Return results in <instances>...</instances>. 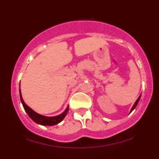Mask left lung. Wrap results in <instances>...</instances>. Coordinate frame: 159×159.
Returning <instances> with one entry per match:
<instances>
[{
    "mask_svg": "<svg viewBox=\"0 0 159 159\" xmlns=\"http://www.w3.org/2000/svg\"><path fill=\"white\" fill-rule=\"evenodd\" d=\"M140 96H139V97H138V99H137V101L135 102V103H134V105H133V107H132V109H131V111H130V113H131V112H132V111L133 110H134V108H135V107H136V106H137V105H138V102H139V100H140Z\"/></svg>",
    "mask_w": 159,
    "mask_h": 159,
    "instance_id": "1",
    "label": "left lung"
}]
</instances>
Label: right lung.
Here are the masks:
<instances>
[{"mask_svg":"<svg viewBox=\"0 0 159 159\" xmlns=\"http://www.w3.org/2000/svg\"><path fill=\"white\" fill-rule=\"evenodd\" d=\"M19 93H20L21 102V103H22L24 108H25V110L27 112V114H28V116H30V117L31 118L35 123L40 124V125H48V126H51V125H56V124H58L64 119L66 115L67 114V113H68L69 111V106H68L66 107V109L64 111V112H63L61 114L57 115V116H43V115L39 114L36 112H35L34 111H33L30 107L27 106L26 104H25V102H24L22 96H21L20 87H19Z\"/></svg>","mask_w":159,"mask_h":159,"instance_id":"add662e5","label":"right lung"}]
</instances>
